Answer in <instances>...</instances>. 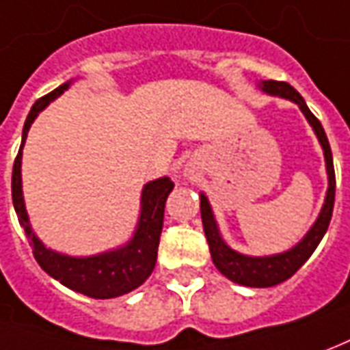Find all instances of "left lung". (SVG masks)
<instances>
[{"label": "left lung", "mask_w": 350, "mask_h": 350, "mask_svg": "<svg viewBox=\"0 0 350 350\" xmlns=\"http://www.w3.org/2000/svg\"><path fill=\"white\" fill-rule=\"evenodd\" d=\"M259 88L269 95H276V97L288 98L291 103H295L301 108V112L305 114L310 127L317 133L318 141L322 144V150H324L327 171V192L320 215L314 221V225L310 226V230L303 236L299 244L293 245L288 252L269 255V257H250V255H242V253L234 252L232 247H228L225 244V240L221 238L219 228H217L215 217H213L209 202H207L204 194H200L202 223H204V232H206L207 244H209L211 259L215 262L219 272L225 274L228 280L236 282L240 286H247V288H271V286H276L280 282L288 280L299 271L301 267L305 265V261L312 255V252L317 250L320 240L326 234L329 221H332V213H334V202H336V171H334L332 148H329V143H327L326 131H324L322 124L318 122L317 116L308 110L305 98L301 97L299 93L286 81L265 79V81L259 83Z\"/></svg>", "instance_id": "left-lung-1"}]
</instances>
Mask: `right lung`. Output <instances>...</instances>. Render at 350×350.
I'll return each instance as SVG.
<instances>
[{
  "instance_id": "right-lung-1",
  "label": "right lung",
  "mask_w": 350,
  "mask_h": 350,
  "mask_svg": "<svg viewBox=\"0 0 350 350\" xmlns=\"http://www.w3.org/2000/svg\"><path fill=\"white\" fill-rule=\"evenodd\" d=\"M70 88V81L62 83L60 88L51 91L49 95L38 98L32 106L30 114L24 122L23 143L18 154L14 158L13 179H11V192H13V206L18 217V223L28 236V242L32 245L33 257L38 265L55 280L70 290L83 293L93 299H112L124 293L139 288L154 271L158 245H160L161 226H163V209L165 200L173 190V180L170 177L150 180L146 183L141 194V215L135 228L133 238L122 247L112 252L98 253L91 257H70L45 247L43 242L33 234L30 219L26 213L23 196V177H21V163H23V146L28 137V129L33 120L42 112L51 100L62 95Z\"/></svg>"
}]
</instances>
